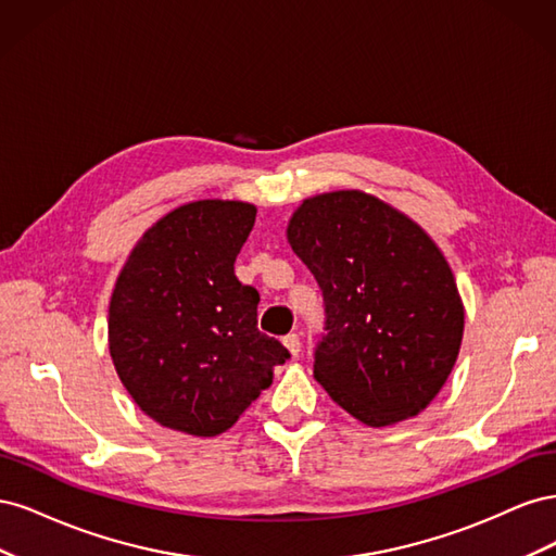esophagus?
<instances>
[{
  "label": "esophagus",
  "mask_w": 556,
  "mask_h": 556,
  "mask_svg": "<svg viewBox=\"0 0 556 556\" xmlns=\"http://www.w3.org/2000/svg\"><path fill=\"white\" fill-rule=\"evenodd\" d=\"M282 345L290 350V355H292V357H299V352H301V341H299V336H296V333H288V336H285V339H282Z\"/></svg>",
  "instance_id": "34e87169"
}]
</instances>
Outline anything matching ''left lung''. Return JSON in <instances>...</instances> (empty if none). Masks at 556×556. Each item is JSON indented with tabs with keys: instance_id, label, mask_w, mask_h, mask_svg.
I'll list each match as a JSON object with an SVG mask.
<instances>
[{
	"instance_id": "obj_1",
	"label": "left lung",
	"mask_w": 556,
	"mask_h": 556,
	"mask_svg": "<svg viewBox=\"0 0 556 556\" xmlns=\"http://www.w3.org/2000/svg\"><path fill=\"white\" fill-rule=\"evenodd\" d=\"M288 243L325 294L315 380L366 427L422 413L464 339V301L441 248L406 213L362 190L301 201Z\"/></svg>"
}]
</instances>
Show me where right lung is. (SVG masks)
Listing matches in <instances>:
<instances>
[{"mask_svg":"<svg viewBox=\"0 0 556 556\" xmlns=\"http://www.w3.org/2000/svg\"><path fill=\"white\" fill-rule=\"evenodd\" d=\"M257 208L182 204L143 231L109 304L111 359L134 403L166 429L225 433L290 352L257 329L260 294L233 274Z\"/></svg>","mask_w":556,"mask_h":556,"instance_id":"obj_1","label":"right lung"}]
</instances>
